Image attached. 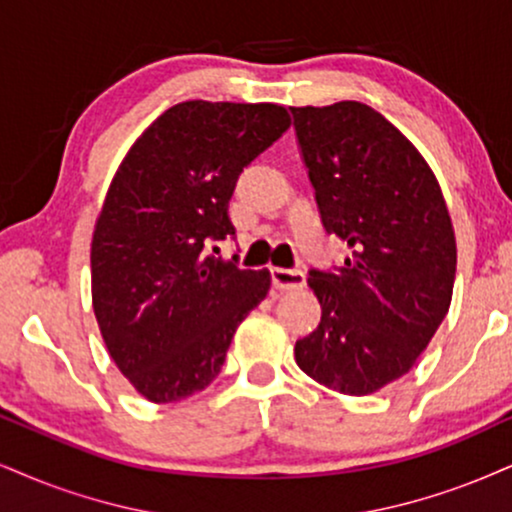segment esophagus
<instances>
[{
    "label": "esophagus",
    "mask_w": 512,
    "mask_h": 512,
    "mask_svg": "<svg viewBox=\"0 0 512 512\" xmlns=\"http://www.w3.org/2000/svg\"><path fill=\"white\" fill-rule=\"evenodd\" d=\"M270 280L277 292H296L304 289L306 275L301 270H285V268H270Z\"/></svg>",
    "instance_id": "obj_1"
}]
</instances>
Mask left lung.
I'll return each mask as SVG.
<instances>
[{
	"label": "left lung",
	"instance_id": "8db88e82",
	"mask_svg": "<svg viewBox=\"0 0 512 512\" xmlns=\"http://www.w3.org/2000/svg\"><path fill=\"white\" fill-rule=\"evenodd\" d=\"M323 227L349 244L344 268L311 270L320 323L296 365L334 391L365 396L413 368L451 306L456 235L432 168L361 102L292 106Z\"/></svg>",
	"mask_w": 512,
	"mask_h": 512
}]
</instances>
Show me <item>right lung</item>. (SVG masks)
Masks as SVG:
<instances>
[{
  "mask_svg": "<svg viewBox=\"0 0 512 512\" xmlns=\"http://www.w3.org/2000/svg\"><path fill=\"white\" fill-rule=\"evenodd\" d=\"M289 125L277 104L182 102L113 175L92 235V306L113 363L144 399L206 389L266 299L268 270H242L208 246L235 237L227 204L239 173Z\"/></svg>",
  "mask_w": 512,
  "mask_h": 512,
  "instance_id": "1",
  "label": "right lung"
}]
</instances>
